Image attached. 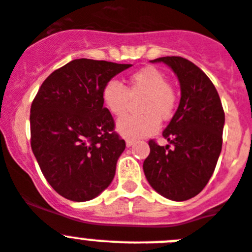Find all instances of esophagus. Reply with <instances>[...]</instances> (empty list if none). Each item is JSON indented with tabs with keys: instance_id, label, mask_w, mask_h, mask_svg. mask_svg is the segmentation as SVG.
<instances>
[{
	"instance_id": "1",
	"label": "esophagus",
	"mask_w": 252,
	"mask_h": 252,
	"mask_svg": "<svg viewBox=\"0 0 252 252\" xmlns=\"http://www.w3.org/2000/svg\"><path fill=\"white\" fill-rule=\"evenodd\" d=\"M133 144H134V140H131V139H126V148H130Z\"/></svg>"
}]
</instances>
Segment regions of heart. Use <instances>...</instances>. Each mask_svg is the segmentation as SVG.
<instances>
[{
  "instance_id": "b5f03b06",
  "label": "heart",
  "mask_w": 252,
  "mask_h": 252,
  "mask_svg": "<svg viewBox=\"0 0 252 252\" xmlns=\"http://www.w3.org/2000/svg\"><path fill=\"white\" fill-rule=\"evenodd\" d=\"M129 94L142 98L138 104L140 114L124 117L117 123V130L128 139H139L155 133L159 121H168L176 104L174 89L166 83V76L158 68L148 65L134 72L126 87L119 82H107L103 87L104 107L115 117H122L128 109Z\"/></svg>"
}]
</instances>
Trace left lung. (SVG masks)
Wrapping results in <instances>:
<instances>
[{"mask_svg":"<svg viewBox=\"0 0 252 252\" xmlns=\"http://www.w3.org/2000/svg\"><path fill=\"white\" fill-rule=\"evenodd\" d=\"M152 63L171 68L180 83V102L163 131L165 147L150 140L143 170L150 187L173 201L189 200L208 184L221 153L225 114L218 91L199 67L183 57Z\"/></svg>","mask_w":252,"mask_h":252,"instance_id":"8db88e82","label":"left lung"}]
</instances>
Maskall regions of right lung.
Masks as SVG:
<instances>
[{"label": "right lung", "mask_w": 252, "mask_h": 252, "mask_svg": "<svg viewBox=\"0 0 252 252\" xmlns=\"http://www.w3.org/2000/svg\"><path fill=\"white\" fill-rule=\"evenodd\" d=\"M131 64L81 58L55 70L31 105V147L44 178L72 201L107 189L126 142L103 107L107 82Z\"/></svg>", "instance_id": "obj_1"}]
</instances>
